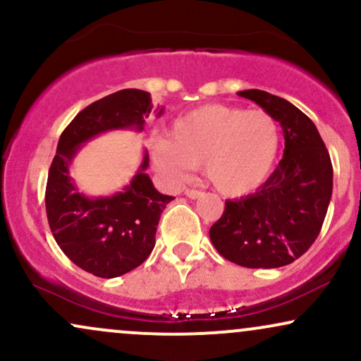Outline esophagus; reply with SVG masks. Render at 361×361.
Returning <instances> with one entry per match:
<instances>
[{"label":"esophagus","mask_w":361,"mask_h":361,"mask_svg":"<svg viewBox=\"0 0 361 361\" xmlns=\"http://www.w3.org/2000/svg\"><path fill=\"white\" fill-rule=\"evenodd\" d=\"M185 195L188 198H198V197H202V195H204V192H200V190H195V188H186Z\"/></svg>","instance_id":"34e87169"}]
</instances>
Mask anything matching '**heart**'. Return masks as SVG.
<instances>
[{
	"label": "heart",
	"mask_w": 361,
	"mask_h": 361,
	"mask_svg": "<svg viewBox=\"0 0 361 361\" xmlns=\"http://www.w3.org/2000/svg\"><path fill=\"white\" fill-rule=\"evenodd\" d=\"M280 152V126L264 110L205 105L178 117L169 137L152 139L156 169L169 180H185L204 166L215 190L241 197L264 183Z\"/></svg>",
	"instance_id": "obj_1"
}]
</instances>
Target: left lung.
Instances as JSON below:
<instances>
[{"label": "left lung", "mask_w": 361, "mask_h": 361, "mask_svg": "<svg viewBox=\"0 0 361 361\" xmlns=\"http://www.w3.org/2000/svg\"><path fill=\"white\" fill-rule=\"evenodd\" d=\"M238 94L276 118L283 157L255 193L226 202L210 241L239 267L280 268L300 258L321 233L333 195V164L314 122L295 105L261 90Z\"/></svg>", "instance_id": "obj_1"}]
</instances>
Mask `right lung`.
<instances>
[{"mask_svg": "<svg viewBox=\"0 0 361 361\" xmlns=\"http://www.w3.org/2000/svg\"><path fill=\"white\" fill-rule=\"evenodd\" d=\"M151 109V94L134 88L91 103L64 128L49 169L45 210L54 239L74 264L100 279H115L147 259L161 212L175 197L157 192L144 173L147 152L130 185L111 197L90 198L78 192L69 166L81 144L94 135L117 128L142 130Z\"/></svg>", "mask_w": 361, "mask_h": 361, "instance_id": "add662e5", "label": "right lung"}]
</instances>
